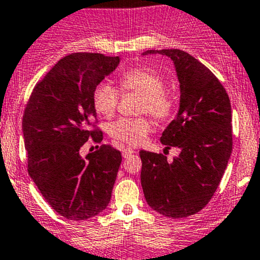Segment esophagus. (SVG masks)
<instances>
[{
  "mask_svg": "<svg viewBox=\"0 0 260 260\" xmlns=\"http://www.w3.org/2000/svg\"><path fill=\"white\" fill-rule=\"evenodd\" d=\"M122 153H123V157H124V158H128V157H131V155H132L133 153H135V151H133L132 148H128V147H127V148L123 149Z\"/></svg>",
  "mask_w": 260,
  "mask_h": 260,
  "instance_id": "34e87169",
  "label": "esophagus"
}]
</instances>
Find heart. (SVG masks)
I'll return each instance as SVG.
<instances>
[{"label": "heart", "mask_w": 260, "mask_h": 260, "mask_svg": "<svg viewBox=\"0 0 260 260\" xmlns=\"http://www.w3.org/2000/svg\"><path fill=\"white\" fill-rule=\"evenodd\" d=\"M119 88L122 92H135L143 95L141 112H148L158 121H166L174 109L173 95L165 91L162 76L151 68H135L124 72L119 77ZM119 93L107 82L97 84L92 94L93 107L98 114L109 118L118 106ZM151 131V123L147 118H119L109 125V135L116 141L129 146H138Z\"/></svg>", "instance_id": "1"}]
</instances>
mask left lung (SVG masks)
<instances>
[{"label": "left lung", "mask_w": 260, "mask_h": 260, "mask_svg": "<svg viewBox=\"0 0 260 260\" xmlns=\"http://www.w3.org/2000/svg\"><path fill=\"white\" fill-rule=\"evenodd\" d=\"M169 57L179 81L177 117L162 133L166 148L179 155L141 151V183L148 206L169 218L196 214L212 199L232 154V107L218 78L203 63L180 50H149Z\"/></svg>", "instance_id": "obj_1"}]
</instances>
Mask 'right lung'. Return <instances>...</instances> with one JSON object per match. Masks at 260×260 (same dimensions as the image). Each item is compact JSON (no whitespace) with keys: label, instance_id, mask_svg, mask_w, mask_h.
Wrapping results in <instances>:
<instances>
[{"label":"right lung","instance_id":"right-lung-1","mask_svg":"<svg viewBox=\"0 0 260 260\" xmlns=\"http://www.w3.org/2000/svg\"><path fill=\"white\" fill-rule=\"evenodd\" d=\"M119 64V57L72 53L59 59L35 86L22 121L28 174L58 214L84 220L107 208L122 162L121 152L102 144L86 158L81 147L103 133L92 129V94Z\"/></svg>","mask_w":260,"mask_h":260}]
</instances>
